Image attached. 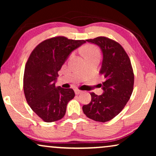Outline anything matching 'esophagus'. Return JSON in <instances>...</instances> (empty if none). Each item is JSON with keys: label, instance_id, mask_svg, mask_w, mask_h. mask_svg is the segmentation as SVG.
I'll list each match as a JSON object with an SVG mask.
<instances>
[{"label": "esophagus", "instance_id": "obj_1", "mask_svg": "<svg viewBox=\"0 0 156 156\" xmlns=\"http://www.w3.org/2000/svg\"><path fill=\"white\" fill-rule=\"evenodd\" d=\"M74 92H75L76 94L78 95V94H82V91L79 90V89H75V90H74Z\"/></svg>", "mask_w": 156, "mask_h": 156}]
</instances>
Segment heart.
Listing matches in <instances>:
<instances>
[{
    "label": "heart",
    "mask_w": 156,
    "mask_h": 156,
    "mask_svg": "<svg viewBox=\"0 0 156 156\" xmlns=\"http://www.w3.org/2000/svg\"><path fill=\"white\" fill-rule=\"evenodd\" d=\"M84 56H87V55H99V52H98V50L95 48V47L90 45V46H87L84 48Z\"/></svg>",
    "instance_id": "obj_1"
}]
</instances>
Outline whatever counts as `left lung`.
<instances>
[{
	"mask_svg": "<svg viewBox=\"0 0 156 156\" xmlns=\"http://www.w3.org/2000/svg\"><path fill=\"white\" fill-rule=\"evenodd\" d=\"M99 46L103 55L99 74L105 77L98 96L91 93L90 103L82 106L88 118L99 122L112 120L120 113L133 92L134 75L131 61L120 44L105 37L87 40Z\"/></svg>",
	"mask_w": 156,
	"mask_h": 156,
	"instance_id": "obj_1",
	"label": "left lung"
}]
</instances>
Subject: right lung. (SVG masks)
Returning a JSON list of instances; mask_svg holds the SVG:
<instances>
[{"label": "right lung", "instance_id": "obj_1", "mask_svg": "<svg viewBox=\"0 0 156 156\" xmlns=\"http://www.w3.org/2000/svg\"><path fill=\"white\" fill-rule=\"evenodd\" d=\"M85 40L56 37L40 43L30 55L25 65L23 89L32 110L45 122L63 118L68 102L74 97L72 89L55 87L58 71Z\"/></svg>", "mask_w": 156, "mask_h": 156}]
</instances>
